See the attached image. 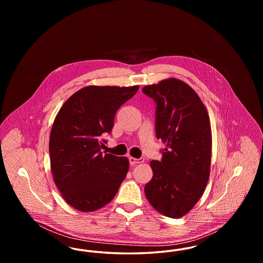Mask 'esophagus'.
<instances>
[{"instance_id": "obj_1", "label": "esophagus", "mask_w": 263, "mask_h": 263, "mask_svg": "<svg viewBox=\"0 0 263 263\" xmlns=\"http://www.w3.org/2000/svg\"><path fill=\"white\" fill-rule=\"evenodd\" d=\"M129 162L131 164H137V163H142L145 162V160L143 158H140V159H135L133 157H130L129 158Z\"/></svg>"}]
</instances>
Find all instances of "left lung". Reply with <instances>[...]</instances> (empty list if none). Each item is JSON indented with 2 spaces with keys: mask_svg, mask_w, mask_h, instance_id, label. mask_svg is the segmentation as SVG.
Listing matches in <instances>:
<instances>
[{
  "mask_svg": "<svg viewBox=\"0 0 263 263\" xmlns=\"http://www.w3.org/2000/svg\"><path fill=\"white\" fill-rule=\"evenodd\" d=\"M142 91L157 103L156 136L165 144L162 161L150 163L153 177L145 194L158 212L181 218L200 199L209 179V115L196 91L175 78L145 86Z\"/></svg>",
  "mask_w": 263,
  "mask_h": 263,
  "instance_id": "1",
  "label": "left lung"
}]
</instances>
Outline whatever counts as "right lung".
<instances>
[{"instance_id": "1", "label": "right lung", "mask_w": 263, "mask_h": 263, "mask_svg": "<svg viewBox=\"0 0 263 263\" xmlns=\"http://www.w3.org/2000/svg\"><path fill=\"white\" fill-rule=\"evenodd\" d=\"M139 86H88L64 102L51 128V172L64 200L81 212L112 200L129 170L126 157L100 152V136L110 133L115 113Z\"/></svg>"}]
</instances>
